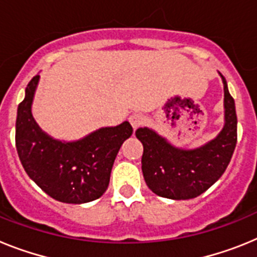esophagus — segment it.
Wrapping results in <instances>:
<instances>
[{"label":"esophagus","mask_w":257,"mask_h":257,"mask_svg":"<svg viewBox=\"0 0 257 257\" xmlns=\"http://www.w3.org/2000/svg\"><path fill=\"white\" fill-rule=\"evenodd\" d=\"M128 121H130L131 126L134 127V130H136L138 127L143 124V122H144V117H143L142 114H139V113H134V114H131L130 117H128Z\"/></svg>","instance_id":"1"}]
</instances>
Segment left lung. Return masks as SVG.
<instances>
[{
  "label": "left lung",
  "instance_id": "8db88e82",
  "mask_svg": "<svg viewBox=\"0 0 257 257\" xmlns=\"http://www.w3.org/2000/svg\"><path fill=\"white\" fill-rule=\"evenodd\" d=\"M224 85V127L215 139L194 149L178 148L148 127L135 133L143 143L142 170L149 189L163 198L190 199L205 193L228 167L237 144L234 99Z\"/></svg>",
  "mask_w": 257,
  "mask_h": 257
}]
</instances>
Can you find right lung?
Listing matches in <instances>:
<instances>
[{
  "label": "right lung",
  "mask_w": 257,
  "mask_h": 257,
  "mask_svg": "<svg viewBox=\"0 0 257 257\" xmlns=\"http://www.w3.org/2000/svg\"><path fill=\"white\" fill-rule=\"evenodd\" d=\"M40 76L31 79L18 106L15 144L29 178L51 198L64 203H87L100 198L109 185L121 145L133 135L127 121L101 127L76 142H61L41 130L32 115Z\"/></svg>",
  "instance_id": "obj_1"
}]
</instances>
